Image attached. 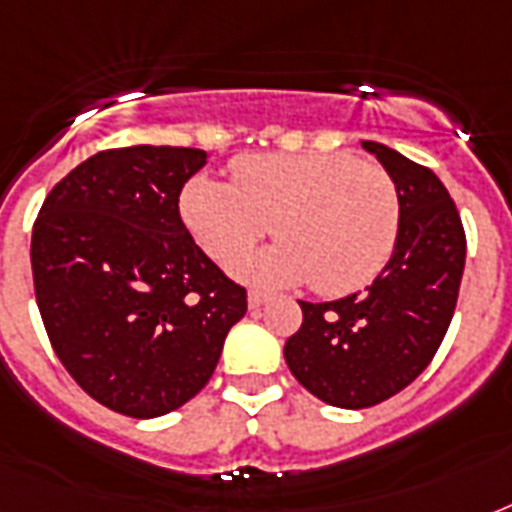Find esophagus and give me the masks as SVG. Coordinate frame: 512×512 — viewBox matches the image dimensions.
<instances>
[{
    "label": "esophagus",
    "mask_w": 512,
    "mask_h": 512,
    "mask_svg": "<svg viewBox=\"0 0 512 512\" xmlns=\"http://www.w3.org/2000/svg\"><path fill=\"white\" fill-rule=\"evenodd\" d=\"M247 303H249V308H252V311H257L260 305L268 303V295H265V292H257V289H252V292L247 295Z\"/></svg>",
    "instance_id": "esophagus-1"
}]
</instances>
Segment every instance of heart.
<instances>
[{"label": "heart", "instance_id": "1", "mask_svg": "<svg viewBox=\"0 0 512 512\" xmlns=\"http://www.w3.org/2000/svg\"><path fill=\"white\" fill-rule=\"evenodd\" d=\"M180 217L199 247L228 263L268 228L273 247L239 257L233 273L284 287L311 279L321 295H348L393 255L401 223L396 185L350 154H260L233 162V183L196 175L183 185Z\"/></svg>", "mask_w": 512, "mask_h": 512}]
</instances>
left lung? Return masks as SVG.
<instances>
[{
  "mask_svg": "<svg viewBox=\"0 0 512 512\" xmlns=\"http://www.w3.org/2000/svg\"><path fill=\"white\" fill-rule=\"evenodd\" d=\"M361 146L396 185V249L364 292L332 303L297 300L303 327L284 345L297 382L340 409L380 404L420 377L452 324L465 271V231L444 183L382 143Z\"/></svg>",
  "mask_w": 512,
  "mask_h": 512,
  "instance_id": "8db88e82",
  "label": "left lung"
}]
</instances>
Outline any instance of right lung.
I'll return each instance as SVG.
<instances>
[{"label":"right lung","instance_id":"obj_1","mask_svg":"<svg viewBox=\"0 0 512 512\" xmlns=\"http://www.w3.org/2000/svg\"><path fill=\"white\" fill-rule=\"evenodd\" d=\"M207 151H100L44 199L31 233L36 305L60 364L98 404L151 420L215 372L247 289L180 220L185 180Z\"/></svg>","mask_w":512,"mask_h":512}]
</instances>
